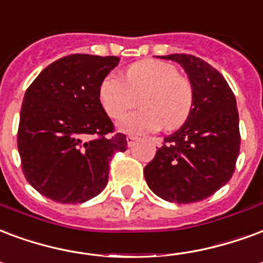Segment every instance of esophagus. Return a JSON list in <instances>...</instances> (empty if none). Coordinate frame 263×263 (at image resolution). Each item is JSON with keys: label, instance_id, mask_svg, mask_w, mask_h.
Masks as SVG:
<instances>
[{"label": "esophagus", "instance_id": "1", "mask_svg": "<svg viewBox=\"0 0 263 263\" xmlns=\"http://www.w3.org/2000/svg\"><path fill=\"white\" fill-rule=\"evenodd\" d=\"M135 142H137V138L135 137H132V135H128V137H126V143H128V146H134Z\"/></svg>", "mask_w": 263, "mask_h": 263}]
</instances>
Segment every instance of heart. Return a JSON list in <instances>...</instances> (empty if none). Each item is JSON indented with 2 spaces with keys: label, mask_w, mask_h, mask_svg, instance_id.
Instances as JSON below:
<instances>
[{
  "label": "heart",
  "mask_w": 263,
  "mask_h": 263,
  "mask_svg": "<svg viewBox=\"0 0 263 263\" xmlns=\"http://www.w3.org/2000/svg\"><path fill=\"white\" fill-rule=\"evenodd\" d=\"M141 110L126 116L118 128L129 135H145L164 125L176 129L188 120L194 106L191 82L178 75L177 68L161 60H143L125 72V82L116 73L103 78L99 86V102L107 116L120 120L135 104Z\"/></svg>",
  "instance_id": "heart-1"
}]
</instances>
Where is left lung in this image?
I'll use <instances>...</instances> for the list:
<instances>
[{"label":"left lung","mask_w":263,"mask_h":263,"mask_svg":"<svg viewBox=\"0 0 263 263\" xmlns=\"http://www.w3.org/2000/svg\"><path fill=\"white\" fill-rule=\"evenodd\" d=\"M182 65L194 89V106L178 131L164 138L145 167L147 185L161 199L191 203L229 182L240 153L238 110L220 72L191 54H170Z\"/></svg>","instance_id":"8db88e82"}]
</instances>
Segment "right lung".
Masks as SVG:
<instances>
[{"mask_svg":"<svg viewBox=\"0 0 263 263\" xmlns=\"http://www.w3.org/2000/svg\"><path fill=\"white\" fill-rule=\"evenodd\" d=\"M118 61L71 54L44 68L25 93L17 128L22 171L52 201L82 203L99 195L111 159L126 151L125 135L114 134L99 102L100 82Z\"/></svg>","mask_w":263,"mask_h":263,"instance_id":"add662e5","label":"right lung"}]
</instances>
